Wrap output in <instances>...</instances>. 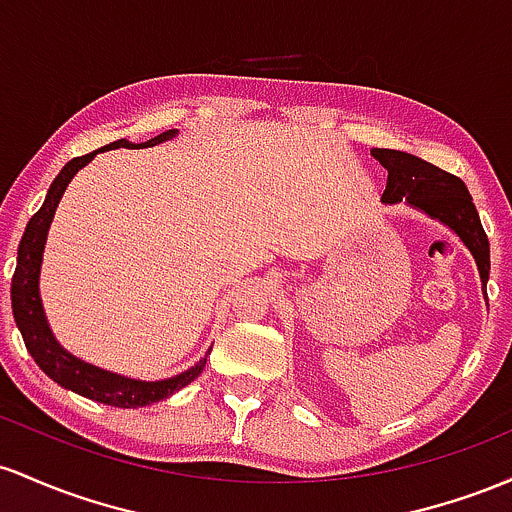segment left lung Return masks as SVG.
<instances>
[{"label": "left lung", "mask_w": 512, "mask_h": 512, "mask_svg": "<svg viewBox=\"0 0 512 512\" xmlns=\"http://www.w3.org/2000/svg\"><path fill=\"white\" fill-rule=\"evenodd\" d=\"M372 157L389 171L387 188L382 193L384 203L406 200L413 208L423 210L433 220H440L442 225L457 232V237L472 251L486 290L488 273H491V249H488V237L464 181L396 149H372Z\"/></svg>", "instance_id": "obj_1"}]
</instances>
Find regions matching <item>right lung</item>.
Instances as JSON below:
<instances>
[{
  "mask_svg": "<svg viewBox=\"0 0 512 512\" xmlns=\"http://www.w3.org/2000/svg\"><path fill=\"white\" fill-rule=\"evenodd\" d=\"M176 130H166L162 135L152 137V140L142 142L137 147H149L159 145V142L174 137ZM118 147H135L128 140L111 142V145L101 149H118ZM96 149V152H101ZM96 152L84 154V157H74L72 162L62 166L60 174L55 176L53 186H50L48 195H45V203L36 215L28 220L24 237L19 244V256H16V271L11 278V309H14V321L19 326L21 336L28 353L33 355L40 370L62 384L65 389L86 396V399L101 401V404L120 406V409H137V406L154 404V401H162L166 396H171L179 389L191 384L195 377L203 372L205 360H208L210 350L205 353V358L198 365H193L191 370L181 372V375L171 377V380L162 382H140V380H128V377L113 375V372L99 370V367L82 363L67 350L60 348V343L55 341L53 333L48 329V321H45L43 304H40L38 295V275H40V261H43V246L45 237H48L50 222H53L55 208L60 203L62 193H65L67 183L72 181V176L77 174L82 166H86L91 159L96 157Z\"/></svg>",
  "mask_w": 512,
  "mask_h": 512,
  "instance_id": "obj_1",
  "label": "right lung"
}]
</instances>
